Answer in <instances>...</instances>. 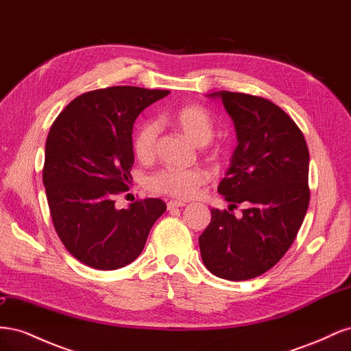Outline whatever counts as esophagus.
I'll use <instances>...</instances> for the list:
<instances>
[{
    "label": "esophagus",
    "instance_id": "34e87169",
    "mask_svg": "<svg viewBox=\"0 0 351 351\" xmlns=\"http://www.w3.org/2000/svg\"><path fill=\"white\" fill-rule=\"evenodd\" d=\"M183 206H186V202H182V200H169L167 204V208L169 210L174 209V208H183Z\"/></svg>",
    "mask_w": 351,
    "mask_h": 351
}]
</instances>
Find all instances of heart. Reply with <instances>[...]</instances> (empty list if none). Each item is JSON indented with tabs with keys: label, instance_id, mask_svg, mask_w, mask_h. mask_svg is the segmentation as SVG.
I'll list each match as a JSON object with an SVG mask.
<instances>
[{
	"label": "heart",
	"instance_id": "1",
	"mask_svg": "<svg viewBox=\"0 0 351 351\" xmlns=\"http://www.w3.org/2000/svg\"><path fill=\"white\" fill-rule=\"evenodd\" d=\"M177 129L190 141L200 146H208L215 134V123L210 114L200 105L190 104L177 108L169 115ZM159 139V125L155 121H145L133 137V152L142 162H151L155 158ZM217 155L215 149H209ZM208 182L204 168H173L167 167L147 178V189L152 193L176 199H190L197 195L199 189Z\"/></svg>",
	"mask_w": 351,
	"mask_h": 351
}]
</instances>
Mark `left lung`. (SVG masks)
<instances>
[{
  "label": "left lung",
  "instance_id": "1",
  "mask_svg": "<svg viewBox=\"0 0 351 351\" xmlns=\"http://www.w3.org/2000/svg\"><path fill=\"white\" fill-rule=\"evenodd\" d=\"M239 145L218 192L228 210L210 209L199 237L205 267L219 278L244 281L265 274L287 253L311 200L309 149L291 117L269 99L221 90ZM244 203L236 219L229 209Z\"/></svg>",
  "mask_w": 351,
  "mask_h": 351
}]
</instances>
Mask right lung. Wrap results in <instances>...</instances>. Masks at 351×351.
Wrapping results in <instances>:
<instances>
[{
  "label": "right lung",
  "mask_w": 351,
  "mask_h": 351,
  "mask_svg": "<svg viewBox=\"0 0 351 351\" xmlns=\"http://www.w3.org/2000/svg\"><path fill=\"white\" fill-rule=\"evenodd\" d=\"M169 93L112 86L82 93L52 123L42 169L52 224L82 263L112 271L142 253L154 222L167 210L161 199L115 208L129 190L134 162L133 123Z\"/></svg>",
  "instance_id": "add662e5"
}]
</instances>
